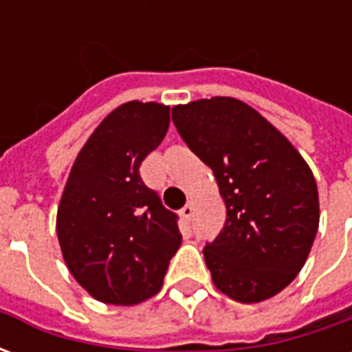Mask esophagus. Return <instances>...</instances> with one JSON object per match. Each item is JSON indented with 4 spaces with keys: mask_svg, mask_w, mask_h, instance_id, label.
<instances>
[{
    "mask_svg": "<svg viewBox=\"0 0 352 352\" xmlns=\"http://www.w3.org/2000/svg\"><path fill=\"white\" fill-rule=\"evenodd\" d=\"M192 213H194V207H192L190 204H188V206H184L183 209H181V211H179V214H181V219H183L184 222H190Z\"/></svg>",
    "mask_w": 352,
    "mask_h": 352,
    "instance_id": "34e87169",
    "label": "esophagus"
}]
</instances>
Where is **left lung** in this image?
Listing matches in <instances>:
<instances>
[{"label": "left lung", "instance_id": "8db88e82", "mask_svg": "<svg viewBox=\"0 0 352 352\" xmlns=\"http://www.w3.org/2000/svg\"><path fill=\"white\" fill-rule=\"evenodd\" d=\"M183 141L213 169L226 222L204 249L214 287L241 303L264 302L288 287L318 230L313 171L258 111L236 98L171 109Z\"/></svg>", "mask_w": 352, "mask_h": 352}]
</instances>
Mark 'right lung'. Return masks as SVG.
<instances>
[{
    "label": "right lung",
    "instance_id": "1",
    "mask_svg": "<svg viewBox=\"0 0 352 352\" xmlns=\"http://www.w3.org/2000/svg\"><path fill=\"white\" fill-rule=\"evenodd\" d=\"M168 128V105L122 103L94 130L67 177L58 241L73 277L103 303L135 305L156 294L181 247L177 214L139 175Z\"/></svg>",
    "mask_w": 352,
    "mask_h": 352
}]
</instances>
